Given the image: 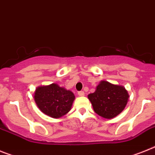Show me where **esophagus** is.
Instances as JSON below:
<instances>
[{
	"instance_id": "esophagus-1",
	"label": "esophagus",
	"mask_w": 155,
	"mask_h": 155,
	"mask_svg": "<svg viewBox=\"0 0 155 155\" xmlns=\"http://www.w3.org/2000/svg\"><path fill=\"white\" fill-rule=\"evenodd\" d=\"M78 96H84V92H83V91H80V92H78Z\"/></svg>"
}]
</instances>
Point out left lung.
<instances>
[{"label":"left lung","mask_w":155,"mask_h":155,"mask_svg":"<svg viewBox=\"0 0 155 155\" xmlns=\"http://www.w3.org/2000/svg\"><path fill=\"white\" fill-rule=\"evenodd\" d=\"M128 92L123 86L102 81L95 92L88 96L94 111L104 118L110 119L125 109L129 100Z\"/></svg>","instance_id":"left-lung-1"}]
</instances>
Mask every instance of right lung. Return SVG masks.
<instances>
[{"label": "right lung", "mask_w": 155, "mask_h": 155, "mask_svg": "<svg viewBox=\"0 0 155 155\" xmlns=\"http://www.w3.org/2000/svg\"><path fill=\"white\" fill-rule=\"evenodd\" d=\"M75 96L71 91L57 84L40 86L34 92V100L41 112L54 118H59L71 109Z\"/></svg>", "instance_id": "obj_1"}]
</instances>
